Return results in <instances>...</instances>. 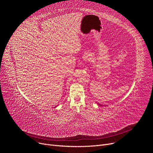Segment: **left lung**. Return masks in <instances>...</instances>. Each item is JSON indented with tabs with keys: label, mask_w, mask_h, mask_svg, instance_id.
Returning a JSON list of instances; mask_svg holds the SVG:
<instances>
[{
	"label": "left lung",
	"mask_w": 153,
	"mask_h": 153,
	"mask_svg": "<svg viewBox=\"0 0 153 153\" xmlns=\"http://www.w3.org/2000/svg\"><path fill=\"white\" fill-rule=\"evenodd\" d=\"M99 105H100V104H99Z\"/></svg>",
	"instance_id": "obj_1"
}]
</instances>
